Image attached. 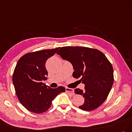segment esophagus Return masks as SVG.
Segmentation results:
<instances>
[{"mask_svg":"<svg viewBox=\"0 0 132 132\" xmlns=\"http://www.w3.org/2000/svg\"><path fill=\"white\" fill-rule=\"evenodd\" d=\"M66 92H67L68 93H69V94H70V95H74V91H73V89L72 88L66 87Z\"/></svg>","mask_w":132,"mask_h":132,"instance_id":"1","label":"esophagus"}]
</instances>
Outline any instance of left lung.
Returning <instances> with one entry per match:
<instances>
[{
	"label": "left lung",
	"mask_w": 132,
	"mask_h": 132,
	"mask_svg": "<svg viewBox=\"0 0 132 132\" xmlns=\"http://www.w3.org/2000/svg\"><path fill=\"white\" fill-rule=\"evenodd\" d=\"M72 64V76L85 84V90L75 89V93L85 98L79 108L90 111L100 107L107 98L113 84V69L102 52L95 48L80 46L61 47L57 52Z\"/></svg>",
	"instance_id": "8db88e82"
}]
</instances>
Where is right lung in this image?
Instances as JSON below:
<instances>
[{"label":"right lung","instance_id":"right-lung-1","mask_svg":"<svg viewBox=\"0 0 132 132\" xmlns=\"http://www.w3.org/2000/svg\"><path fill=\"white\" fill-rule=\"evenodd\" d=\"M60 47L26 54L18 60L13 75V82L16 96L26 109L35 113L48 110L52 101L65 88L59 86L50 88L43 81L47 80L45 67L47 60Z\"/></svg>","mask_w":132,"mask_h":132}]
</instances>
